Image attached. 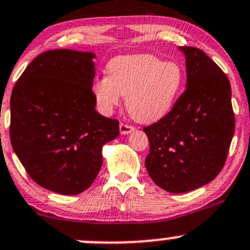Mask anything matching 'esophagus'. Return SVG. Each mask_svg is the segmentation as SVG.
<instances>
[{
    "mask_svg": "<svg viewBox=\"0 0 250 250\" xmlns=\"http://www.w3.org/2000/svg\"><path fill=\"white\" fill-rule=\"evenodd\" d=\"M134 129L135 128L133 127V125H127V123H121L120 125L121 134H129V133H132Z\"/></svg>",
    "mask_w": 250,
    "mask_h": 250,
    "instance_id": "esophagus-1",
    "label": "esophagus"
}]
</instances>
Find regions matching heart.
I'll return each mask as SVG.
<instances>
[{
	"instance_id": "1",
	"label": "heart",
	"mask_w": 250,
	"mask_h": 250,
	"mask_svg": "<svg viewBox=\"0 0 250 250\" xmlns=\"http://www.w3.org/2000/svg\"><path fill=\"white\" fill-rule=\"evenodd\" d=\"M109 76L92 85L98 106L110 112L127 97L129 115L138 122H156L167 115L183 87L184 74L176 62L152 54L123 55L107 64Z\"/></svg>"
}]
</instances>
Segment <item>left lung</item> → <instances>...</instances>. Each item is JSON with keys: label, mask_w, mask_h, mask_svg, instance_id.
I'll use <instances>...</instances> for the list:
<instances>
[{"label": "left lung", "mask_w": 250, "mask_h": 250, "mask_svg": "<svg viewBox=\"0 0 250 250\" xmlns=\"http://www.w3.org/2000/svg\"><path fill=\"white\" fill-rule=\"evenodd\" d=\"M186 57V89L172 110L144 127L150 143L146 169L156 185L183 193L210 183L223 169L234 133L231 84L223 70L196 47Z\"/></svg>", "instance_id": "obj_1"}]
</instances>
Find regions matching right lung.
<instances>
[{
  "label": "right lung",
  "mask_w": 250,
  "mask_h": 250,
  "mask_svg": "<svg viewBox=\"0 0 250 250\" xmlns=\"http://www.w3.org/2000/svg\"><path fill=\"white\" fill-rule=\"evenodd\" d=\"M94 58L48 50L27 65L12 92V147L35 183L62 195L92 185L103 146L120 134V122L95 110Z\"/></svg>",
  "instance_id": "add662e5"
}]
</instances>
